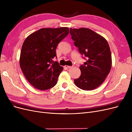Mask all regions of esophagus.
I'll return each mask as SVG.
<instances>
[{"instance_id":"1","label":"esophagus","mask_w":132,"mask_h":132,"mask_svg":"<svg viewBox=\"0 0 132 132\" xmlns=\"http://www.w3.org/2000/svg\"><path fill=\"white\" fill-rule=\"evenodd\" d=\"M66 69H69V68H71V66H68V65H65V67H64Z\"/></svg>"}]
</instances>
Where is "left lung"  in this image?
Here are the masks:
<instances>
[{"mask_svg": "<svg viewBox=\"0 0 132 132\" xmlns=\"http://www.w3.org/2000/svg\"><path fill=\"white\" fill-rule=\"evenodd\" d=\"M71 38L86 62L80 67L81 75L74 79L79 88L91 90L104 81L112 66L110 47L106 39L87 28L70 29Z\"/></svg>", "mask_w": 132, "mask_h": 132, "instance_id": "obj_1", "label": "left lung"}]
</instances>
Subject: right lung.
Returning a JSON list of instances; mask_svg holds the SVG:
<instances>
[{"mask_svg": "<svg viewBox=\"0 0 132 132\" xmlns=\"http://www.w3.org/2000/svg\"><path fill=\"white\" fill-rule=\"evenodd\" d=\"M68 34V27L43 28L30 35L23 42L20 66L35 88L46 90L56 85L63 68L53 59L57 58L58 45Z\"/></svg>", "mask_w": 132, "mask_h": 132, "instance_id": "add662e5", "label": "right lung"}]
</instances>
